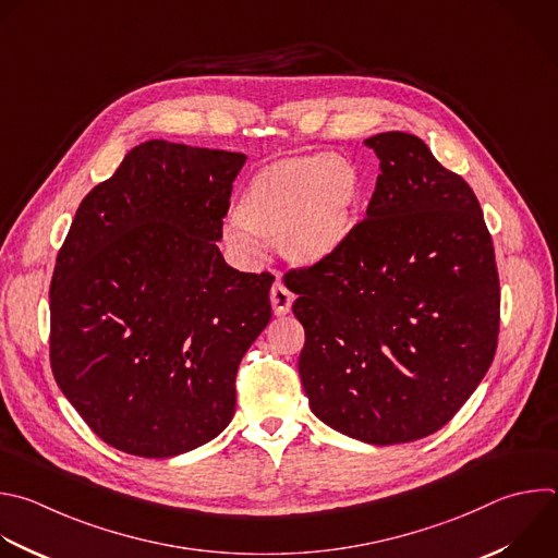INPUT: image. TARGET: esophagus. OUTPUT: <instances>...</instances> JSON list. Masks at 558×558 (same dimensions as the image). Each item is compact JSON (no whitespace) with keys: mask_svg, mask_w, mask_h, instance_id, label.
<instances>
[{"mask_svg":"<svg viewBox=\"0 0 558 558\" xmlns=\"http://www.w3.org/2000/svg\"><path fill=\"white\" fill-rule=\"evenodd\" d=\"M269 298H271V306H274V313H276V315H287V313L291 311L293 300H295V295H293L280 280L271 287Z\"/></svg>","mask_w":558,"mask_h":558,"instance_id":"34e87169","label":"esophagus"}]
</instances>
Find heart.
Segmentation results:
<instances>
[{"instance_id": "1", "label": "heart", "mask_w": 558, "mask_h": 558, "mask_svg": "<svg viewBox=\"0 0 558 558\" xmlns=\"http://www.w3.org/2000/svg\"><path fill=\"white\" fill-rule=\"evenodd\" d=\"M363 197L365 179L350 159L282 157L252 174L234 219L247 234L280 243L289 260L317 265L335 256L352 236ZM230 239L239 247H250L239 232Z\"/></svg>"}]
</instances>
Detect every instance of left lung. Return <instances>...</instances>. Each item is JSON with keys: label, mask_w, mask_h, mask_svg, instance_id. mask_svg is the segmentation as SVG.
<instances>
[{"label": "left lung", "mask_w": 558, "mask_h": 558, "mask_svg": "<svg viewBox=\"0 0 558 558\" xmlns=\"http://www.w3.org/2000/svg\"><path fill=\"white\" fill-rule=\"evenodd\" d=\"M381 159L345 245L289 269L304 326L298 359L313 414L369 445L445 427L493 363L499 274L471 185L401 131L365 140Z\"/></svg>", "instance_id": "1"}]
</instances>
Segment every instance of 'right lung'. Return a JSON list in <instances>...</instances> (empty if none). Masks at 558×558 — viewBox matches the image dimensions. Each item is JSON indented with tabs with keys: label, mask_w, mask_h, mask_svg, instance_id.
Here are the masks:
<instances>
[{
	"label": "right lung",
	"mask_w": 558,
	"mask_h": 558,
	"mask_svg": "<svg viewBox=\"0 0 558 558\" xmlns=\"http://www.w3.org/2000/svg\"><path fill=\"white\" fill-rule=\"evenodd\" d=\"M243 153L148 140L81 202L50 284L52 375L89 429L140 458L217 438L274 276L217 247Z\"/></svg>",
	"instance_id": "right-lung-1"
}]
</instances>
